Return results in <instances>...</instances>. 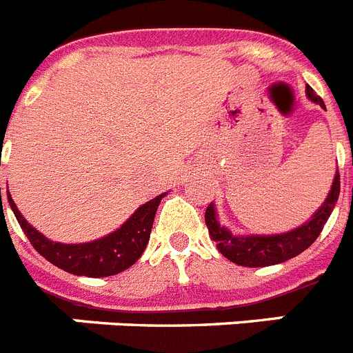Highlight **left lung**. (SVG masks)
<instances>
[{
  "mask_svg": "<svg viewBox=\"0 0 353 353\" xmlns=\"http://www.w3.org/2000/svg\"><path fill=\"white\" fill-rule=\"evenodd\" d=\"M307 96L316 101L318 105L325 107L323 99L316 94L311 85H307ZM339 171L336 173L332 189L328 192L327 200L321 205V209L312 216V219L302 225L296 230H291L288 234H279V236H248L237 237L232 236L227 228H223L216 219L214 205L209 203L205 210V223L209 228V234L216 246L228 261L246 268H263L271 264H280L289 259L296 257L307 250L318 239V236L323 230L325 223L330 218L334 207H336L337 196H339Z\"/></svg>",
  "mask_w": 353,
  "mask_h": 353,
  "instance_id": "1",
  "label": "left lung"
}]
</instances>
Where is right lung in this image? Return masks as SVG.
<instances>
[{"instance_id":"right-lung-1","label":"right lung","mask_w":353,"mask_h":353,"mask_svg":"<svg viewBox=\"0 0 353 353\" xmlns=\"http://www.w3.org/2000/svg\"><path fill=\"white\" fill-rule=\"evenodd\" d=\"M7 196L21 228L33 248L37 250L42 257L68 273L98 279V276H110L128 270L143 255L148 241H150L157 207L164 194H159L157 198L141 205L135 210L134 216L114 234H108L103 239L85 243V245H62V243L50 241L42 236L41 232L35 230L32 225H28V221L17 210L10 194Z\"/></svg>"}]
</instances>
